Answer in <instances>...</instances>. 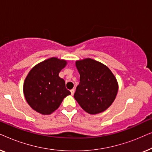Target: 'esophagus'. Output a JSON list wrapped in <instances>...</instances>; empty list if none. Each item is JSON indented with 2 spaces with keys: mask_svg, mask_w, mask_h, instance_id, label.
Returning a JSON list of instances; mask_svg holds the SVG:
<instances>
[{
  "mask_svg": "<svg viewBox=\"0 0 152 152\" xmlns=\"http://www.w3.org/2000/svg\"><path fill=\"white\" fill-rule=\"evenodd\" d=\"M70 93H71V95H73V94L75 93V89L73 88V89H71V90H70Z\"/></svg>",
  "mask_w": 152,
  "mask_h": 152,
  "instance_id": "esophagus-1",
  "label": "esophagus"
}]
</instances>
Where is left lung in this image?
Masks as SVG:
<instances>
[{
  "instance_id": "1",
  "label": "left lung",
  "mask_w": 152,
  "mask_h": 152,
  "mask_svg": "<svg viewBox=\"0 0 152 152\" xmlns=\"http://www.w3.org/2000/svg\"><path fill=\"white\" fill-rule=\"evenodd\" d=\"M75 66L80 75L74 97L89 114H97L107 110L115 100L118 83L111 70L91 58L77 60Z\"/></svg>"
}]
</instances>
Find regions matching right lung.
<instances>
[{
	"mask_svg": "<svg viewBox=\"0 0 152 152\" xmlns=\"http://www.w3.org/2000/svg\"><path fill=\"white\" fill-rule=\"evenodd\" d=\"M66 64V60L51 57L30 70L23 83V94L32 109L50 115L59 107L64 97L70 95L65 81L59 76Z\"/></svg>",
	"mask_w": 152,
	"mask_h": 152,
	"instance_id": "obj_1",
	"label": "right lung"
}]
</instances>
